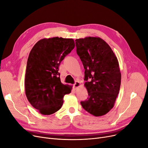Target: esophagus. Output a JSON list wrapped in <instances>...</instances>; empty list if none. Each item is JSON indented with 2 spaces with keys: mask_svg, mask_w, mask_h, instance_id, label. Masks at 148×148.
<instances>
[{
  "mask_svg": "<svg viewBox=\"0 0 148 148\" xmlns=\"http://www.w3.org/2000/svg\"><path fill=\"white\" fill-rule=\"evenodd\" d=\"M81 86V83L79 81H76L75 83L74 84V87L75 88V89H77L79 87H80Z\"/></svg>",
  "mask_w": 148,
  "mask_h": 148,
  "instance_id": "1",
  "label": "esophagus"
}]
</instances>
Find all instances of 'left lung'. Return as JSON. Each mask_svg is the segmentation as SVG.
<instances>
[{
    "label": "left lung",
    "mask_w": 148,
    "mask_h": 148,
    "mask_svg": "<svg viewBox=\"0 0 148 148\" xmlns=\"http://www.w3.org/2000/svg\"><path fill=\"white\" fill-rule=\"evenodd\" d=\"M75 46L85 68V86L89 95L80 103L95 117L105 115L114 107L120 91L121 73L117 57L110 45L98 37L78 38Z\"/></svg>",
    "instance_id": "left-lung-1"
}]
</instances>
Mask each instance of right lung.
Listing matches in <instances>:
<instances>
[{
	"instance_id": "1",
	"label": "right lung",
	"mask_w": 148,
	"mask_h": 148,
	"mask_svg": "<svg viewBox=\"0 0 148 148\" xmlns=\"http://www.w3.org/2000/svg\"><path fill=\"white\" fill-rule=\"evenodd\" d=\"M75 47L73 38H42L31 50L25 79V94L30 104L43 115H51L62 106L63 97L72 86L60 81L59 67Z\"/></svg>"
}]
</instances>
